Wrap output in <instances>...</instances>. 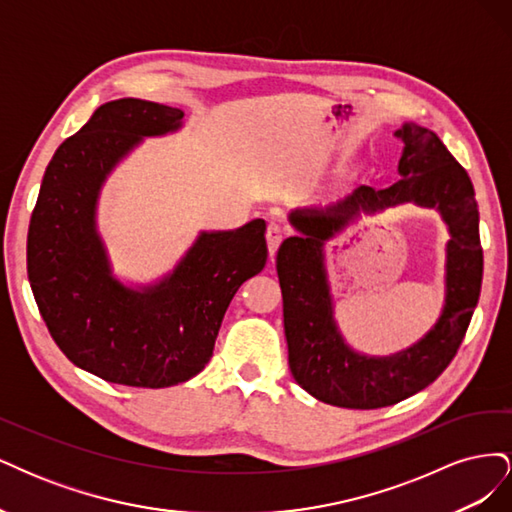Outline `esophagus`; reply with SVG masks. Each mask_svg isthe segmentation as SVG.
Returning <instances> with one entry per match:
<instances>
[{
  "instance_id": "1",
  "label": "esophagus",
  "mask_w": 512,
  "mask_h": 512,
  "mask_svg": "<svg viewBox=\"0 0 512 512\" xmlns=\"http://www.w3.org/2000/svg\"><path fill=\"white\" fill-rule=\"evenodd\" d=\"M284 228L280 226V224H269L267 226V245H269V254H271V258L275 256V252H277V247H280V243H282V239H284Z\"/></svg>"
}]
</instances>
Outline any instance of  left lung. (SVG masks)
Wrapping results in <instances>:
<instances>
[{
  "mask_svg": "<svg viewBox=\"0 0 512 512\" xmlns=\"http://www.w3.org/2000/svg\"><path fill=\"white\" fill-rule=\"evenodd\" d=\"M395 136L404 143L399 181L384 190L361 185L327 207H299L290 222L299 230L277 252L284 297V331L292 378L309 395L337 408L393 406L436 380L453 361L478 303L483 250L472 181L436 132L412 121ZM412 202L436 208L449 230L445 248V303L434 327L408 349L376 357L354 351L338 329L323 245L361 214Z\"/></svg>",
  "mask_w": 512,
  "mask_h": 512,
  "instance_id": "obj_1",
  "label": "left lung"
}]
</instances>
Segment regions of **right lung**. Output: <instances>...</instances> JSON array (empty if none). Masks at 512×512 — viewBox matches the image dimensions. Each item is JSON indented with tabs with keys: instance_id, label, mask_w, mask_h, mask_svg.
I'll return each instance as SVG.
<instances>
[{
	"instance_id": "right-lung-1",
	"label": "right lung",
	"mask_w": 512,
	"mask_h": 512,
	"mask_svg": "<svg viewBox=\"0 0 512 512\" xmlns=\"http://www.w3.org/2000/svg\"><path fill=\"white\" fill-rule=\"evenodd\" d=\"M183 111L121 98L102 104L59 145L27 232V275L40 314L68 359L106 382L164 389L209 363L239 286L265 269L267 222L200 230L177 265L149 284L113 273L98 230L100 194L145 138L175 134Z\"/></svg>"
}]
</instances>
